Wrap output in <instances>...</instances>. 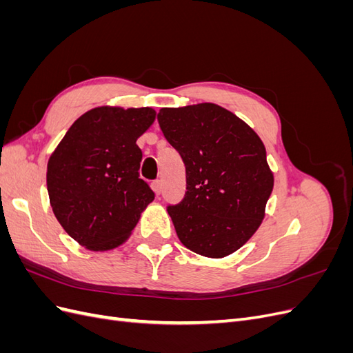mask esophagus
Here are the masks:
<instances>
[{
    "mask_svg": "<svg viewBox=\"0 0 353 353\" xmlns=\"http://www.w3.org/2000/svg\"><path fill=\"white\" fill-rule=\"evenodd\" d=\"M152 187H153V191L156 193V196H159L160 193H162V183H160L159 179L154 181V183L152 184Z\"/></svg>",
    "mask_w": 353,
    "mask_h": 353,
    "instance_id": "obj_1",
    "label": "esophagus"
}]
</instances>
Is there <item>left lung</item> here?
I'll return each instance as SVG.
<instances>
[{
  "label": "left lung",
  "mask_w": 353,
  "mask_h": 353,
  "mask_svg": "<svg viewBox=\"0 0 353 353\" xmlns=\"http://www.w3.org/2000/svg\"><path fill=\"white\" fill-rule=\"evenodd\" d=\"M157 122L185 165V196L166 208L178 239L206 258L239 250L259 228L274 187L261 138L212 103L160 109Z\"/></svg>",
  "instance_id": "8db88e82"
}]
</instances>
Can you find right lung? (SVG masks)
Masks as SVG:
<instances>
[{
  "instance_id": "add662e5",
  "label": "right lung",
  "mask_w": 353,
  "mask_h": 353,
  "mask_svg": "<svg viewBox=\"0 0 353 353\" xmlns=\"http://www.w3.org/2000/svg\"><path fill=\"white\" fill-rule=\"evenodd\" d=\"M150 108H97L73 122L51 154L47 190L69 236L90 250L122 244L154 193L140 178L137 145L154 122Z\"/></svg>"
}]
</instances>
